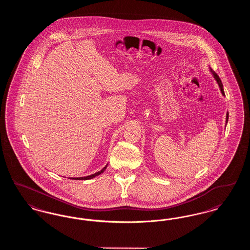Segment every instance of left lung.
Returning a JSON list of instances; mask_svg holds the SVG:
<instances>
[{
    "mask_svg": "<svg viewBox=\"0 0 250 250\" xmlns=\"http://www.w3.org/2000/svg\"><path fill=\"white\" fill-rule=\"evenodd\" d=\"M210 72L212 73V75H213V77H214V80H215V82H216V83L218 84V86H219V88H220V92H221V94L225 96V93H224V89H223V84L221 83V80H220V78L218 77V75L214 71V70H212V68H210ZM228 119H229V113H227L226 115V125L227 123H228Z\"/></svg>",
    "mask_w": 250,
    "mask_h": 250,
    "instance_id": "left-lung-1",
    "label": "left lung"
}]
</instances>
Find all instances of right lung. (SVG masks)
Segmentation results:
<instances>
[{
    "label": "right lung",
    "mask_w": 250,
    "mask_h": 250,
    "mask_svg": "<svg viewBox=\"0 0 250 250\" xmlns=\"http://www.w3.org/2000/svg\"><path fill=\"white\" fill-rule=\"evenodd\" d=\"M107 164L106 166L104 167L100 171H97V172H95L94 174H91V175H88V176H85V177H77V178H70L72 180H90V179L95 178V176H98V175H100L101 173H103L104 172V170L107 168Z\"/></svg>",
    "instance_id": "add662e5"
}]
</instances>
